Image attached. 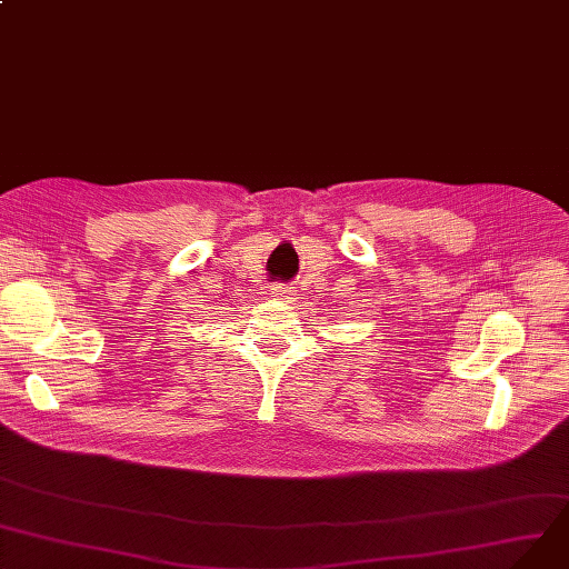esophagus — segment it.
<instances>
[{
  "instance_id": "1",
  "label": "esophagus",
  "mask_w": 569,
  "mask_h": 569,
  "mask_svg": "<svg viewBox=\"0 0 569 569\" xmlns=\"http://www.w3.org/2000/svg\"><path fill=\"white\" fill-rule=\"evenodd\" d=\"M273 296L280 298V300H287V298L291 296V291H289V287H284V284H276V287H273Z\"/></svg>"
}]
</instances>
